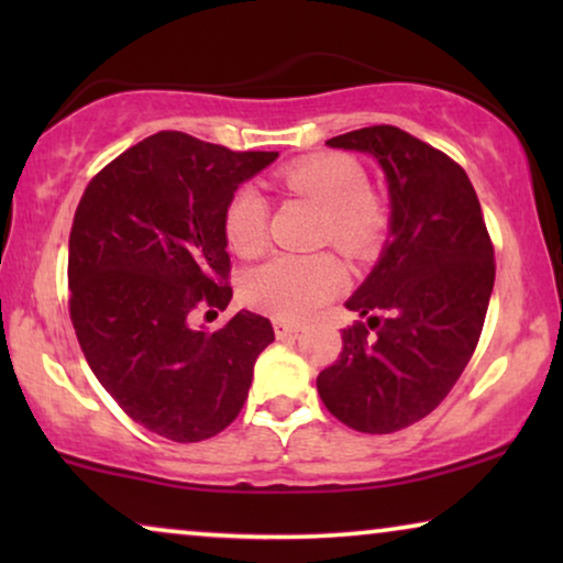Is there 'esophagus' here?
Segmentation results:
<instances>
[{
	"mask_svg": "<svg viewBox=\"0 0 563 563\" xmlns=\"http://www.w3.org/2000/svg\"><path fill=\"white\" fill-rule=\"evenodd\" d=\"M274 333H276V338L297 335V333H299V325H297V322H289V320L276 318V320H274Z\"/></svg>",
	"mask_w": 563,
	"mask_h": 563,
	"instance_id": "1",
	"label": "esophagus"
}]
</instances>
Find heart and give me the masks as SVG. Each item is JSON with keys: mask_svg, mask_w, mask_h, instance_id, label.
<instances>
[{"mask_svg": "<svg viewBox=\"0 0 563 563\" xmlns=\"http://www.w3.org/2000/svg\"><path fill=\"white\" fill-rule=\"evenodd\" d=\"M279 181L325 212L322 238L345 256H364L384 230V207L364 166L343 153H320L284 166ZM222 230L238 256H258L268 238V202L258 189L241 187L228 199ZM343 268L330 253H279L253 268L243 295L256 310L282 320H305L343 287Z\"/></svg>", "mask_w": 563, "mask_h": 563, "instance_id": "obj_1", "label": "heart"}]
</instances>
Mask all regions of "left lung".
Wrapping results in <instances>:
<instances>
[{
  "instance_id": "8db88e82",
  "label": "left lung",
  "mask_w": 563,
  "mask_h": 563,
  "mask_svg": "<svg viewBox=\"0 0 563 563\" xmlns=\"http://www.w3.org/2000/svg\"><path fill=\"white\" fill-rule=\"evenodd\" d=\"M364 151L389 184L391 238L345 307L366 322L343 330V351L318 376L330 415L384 435L443 402L479 343L495 287V245L464 168L395 125L330 137Z\"/></svg>"
}]
</instances>
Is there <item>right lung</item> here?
<instances>
[{
	"instance_id": "obj_1",
	"label": "right lung",
	"mask_w": 563,
	"mask_h": 563,
	"mask_svg": "<svg viewBox=\"0 0 563 563\" xmlns=\"http://www.w3.org/2000/svg\"><path fill=\"white\" fill-rule=\"evenodd\" d=\"M276 156L161 130L110 161L76 207L68 314L84 358L128 418L168 441L225 430L274 341L268 318L249 310L214 333L191 320L230 305L222 214Z\"/></svg>"
}]
</instances>
